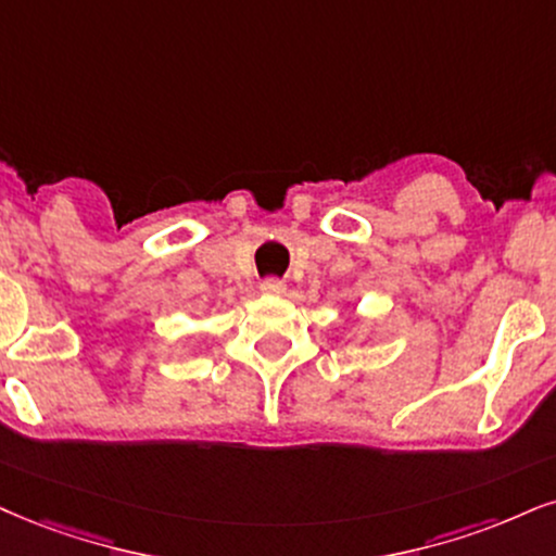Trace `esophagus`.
I'll return each instance as SVG.
<instances>
[{"instance_id":"obj_1","label":"esophagus","mask_w":556,"mask_h":556,"mask_svg":"<svg viewBox=\"0 0 556 556\" xmlns=\"http://www.w3.org/2000/svg\"><path fill=\"white\" fill-rule=\"evenodd\" d=\"M260 291L270 293V296H276V293H283V280H278V278H265L263 283H260Z\"/></svg>"}]
</instances>
